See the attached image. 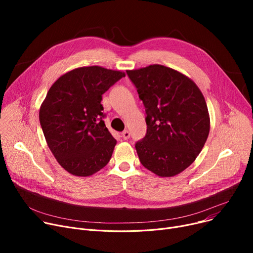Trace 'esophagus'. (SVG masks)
I'll return each instance as SVG.
<instances>
[{"mask_svg": "<svg viewBox=\"0 0 253 253\" xmlns=\"http://www.w3.org/2000/svg\"><path fill=\"white\" fill-rule=\"evenodd\" d=\"M121 134H122L123 139H125V140H127V139L130 137V133H129L128 130H124Z\"/></svg>", "mask_w": 253, "mask_h": 253, "instance_id": "esophagus-1", "label": "esophagus"}]
</instances>
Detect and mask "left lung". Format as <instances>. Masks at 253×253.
I'll return each instance as SVG.
<instances>
[{
    "instance_id": "8db88e82",
    "label": "left lung",
    "mask_w": 253,
    "mask_h": 253,
    "mask_svg": "<svg viewBox=\"0 0 253 253\" xmlns=\"http://www.w3.org/2000/svg\"><path fill=\"white\" fill-rule=\"evenodd\" d=\"M126 72L147 113V135L135 144L140 163L160 177L175 176L196 160L209 134L202 92L188 76L162 64Z\"/></svg>"
}]
</instances>
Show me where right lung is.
<instances>
[{
	"label": "right lung",
	"instance_id": "right-lung-1",
	"mask_svg": "<svg viewBox=\"0 0 253 253\" xmlns=\"http://www.w3.org/2000/svg\"><path fill=\"white\" fill-rule=\"evenodd\" d=\"M125 73L99 65L60 76L40 106V123L59 165L75 176H91L109 163L117 140L103 122L102 94Z\"/></svg>",
	"mask_w": 253,
	"mask_h": 253
}]
</instances>
